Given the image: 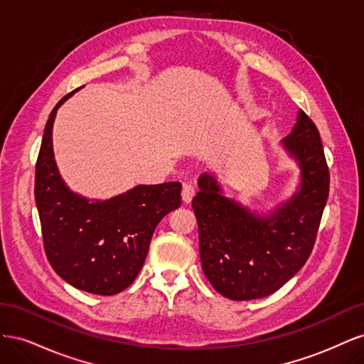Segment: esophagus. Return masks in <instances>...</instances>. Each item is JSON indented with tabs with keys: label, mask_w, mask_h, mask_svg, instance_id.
Instances as JSON below:
<instances>
[{
	"label": "esophagus",
	"mask_w": 364,
	"mask_h": 364,
	"mask_svg": "<svg viewBox=\"0 0 364 364\" xmlns=\"http://www.w3.org/2000/svg\"><path fill=\"white\" fill-rule=\"evenodd\" d=\"M194 194H196L194 186L191 183H183V186H182V200H183V203H190L193 200Z\"/></svg>",
	"instance_id": "34e87169"
}]
</instances>
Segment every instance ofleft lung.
I'll return each instance as SVG.
<instances>
[{
	"label": "left lung",
	"instance_id": "left-lung-1",
	"mask_svg": "<svg viewBox=\"0 0 364 364\" xmlns=\"http://www.w3.org/2000/svg\"><path fill=\"white\" fill-rule=\"evenodd\" d=\"M284 149L301 167V188L270 215H258L222 194L211 174L199 178L193 199L202 269L213 287L232 301L266 297L310 258L329 193L321 135L304 111Z\"/></svg>",
	"mask_w": 364,
	"mask_h": 364
}]
</instances>
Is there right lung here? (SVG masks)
I'll return each mask as SVG.
<instances>
[{
    "mask_svg": "<svg viewBox=\"0 0 364 364\" xmlns=\"http://www.w3.org/2000/svg\"><path fill=\"white\" fill-rule=\"evenodd\" d=\"M73 92L51 111L36 161L35 199L43 249L54 272L73 287L112 296L138 277L155 228L181 206L182 185H139L105 202L73 193L58 171L51 139L58 109Z\"/></svg>",
    "mask_w": 364,
    "mask_h": 364,
    "instance_id": "right-lung-1",
    "label": "right lung"
}]
</instances>
